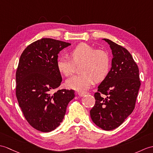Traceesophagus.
I'll use <instances>...</instances> for the list:
<instances>
[{
	"label": "esophagus",
	"mask_w": 153,
	"mask_h": 153,
	"mask_svg": "<svg viewBox=\"0 0 153 153\" xmlns=\"http://www.w3.org/2000/svg\"><path fill=\"white\" fill-rule=\"evenodd\" d=\"M87 94V93H78V94H79V96H80V97H84L85 95H86Z\"/></svg>",
	"instance_id": "esophagus-1"
}]
</instances>
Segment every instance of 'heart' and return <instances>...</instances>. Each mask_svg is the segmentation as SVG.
Here are the masks:
<instances>
[{
	"mask_svg": "<svg viewBox=\"0 0 153 153\" xmlns=\"http://www.w3.org/2000/svg\"><path fill=\"white\" fill-rule=\"evenodd\" d=\"M70 57L60 56L56 61L57 69L65 76H70L79 66L81 74L71 77L66 81L67 87L78 91H85L94 82H101L108 76L111 68L108 53L96 49L85 43L77 45L70 51Z\"/></svg>",
	"mask_w": 153,
	"mask_h": 153,
	"instance_id": "obj_1",
	"label": "heart"
}]
</instances>
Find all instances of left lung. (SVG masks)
<instances>
[{"mask_svg": "<svg viewBox=\"0 0 153 153\" xmlns=\"http://www.w3.org/2000/svg\"><path fill=\"white\" fill-rule=\"evenodd\" d=\"M104 40L112 50L111 68L94 93L95 104L90 115L98 127L111 130L133 111L141 81L139 68L128 51L108 39Z\"/></svg>", "mask_w": 153, "mask_h": 153, "instance_id": "left-lung-1", "label": "left lung"}]
</instances>
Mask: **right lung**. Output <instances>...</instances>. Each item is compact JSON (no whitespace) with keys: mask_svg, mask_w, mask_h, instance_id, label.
<instances>
[{"mask_svg":"<svg viewBox=\"0 0 153 153\" xmlns=\"http://www.w3.org/2000/svg\"><path fill=\"white\" fill-rule=\"evenodd\" d=\"M71 44L42 38L28 45L16 71V94L25 118L43 132L55 130L62 121L74 90L55 91L62 81L56 66L59 53Z\"/></svg>","mask_w":153,"mask_h":153,"instance_id":"1","label":"right lung"}]
</instances>
